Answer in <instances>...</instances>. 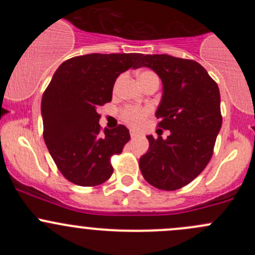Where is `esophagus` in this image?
Masks as SVG:
<instances>
[{
  "label": "esophagus",
  "mask_w": 255,
  "mask_h": 255,
  "mask_svg": "<svg viewBox=\"0 0 255 255\" xmlns=\"http://www.w3.org/2000/svg\"><path fill=\"white\" fill-rule=\"evenodd\" d=\"M138 135H139V134H138V133L137 132H135V130H130V137H132L133 138V139H134V138H137L138 137Z\"/></svg>",
  "instance_id": "esophagus-1"
}]
</instances>
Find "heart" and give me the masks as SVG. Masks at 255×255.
Masks as SVG:
<instances>
[{
	"mask_svg": "<svg viewBox=\"0 0 255 255\" xmlns=\"http://www.w3.org/2000/svg\"><path fill=\"white\" fill-rule=\"evenodd\" d=\"M154 75L151 71H142L138 76V79L146 78V76ZM150 110L148 107H138V106H127L121 111V118L125 123L133 128H140L145 121L146 116L149 115Z\"/></svg>",
	"mask_w": 255,
	"mask_h": 255,
	"instance_id": "heart-1",
	"label": "heart"
}]
</instances>
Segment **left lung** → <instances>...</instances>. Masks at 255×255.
I'll use <instances>...</instances> for the list:
<instances>
[{"label":"left lung","instance_id":"8db88e82","mask_svg":"<svg viewBox=\"0 0 255 255\" xmlns=\"http://www.w3.org/2000/svg\"><path fill=\"white\" fill-rule=\"evenodd\" d=\"M155 71L163 82L156 110L166 139L148 135L149 149L139 159L144 179L156 189L174 191L190 184L212 158L222 126L220 90L204 66L166 54L142 55L138 68ZM160 129H158V132Z\"/></svg>","mask_w":255,"mask_h":255}]
</instances>
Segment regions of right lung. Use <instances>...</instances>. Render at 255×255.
Wrapping results in <instances>:
<instances>
[{"mask_svg": "<svg viewBox=\"0 0 255 255\" xmlns=\"http://www.w3.org/2000/svg\"><path fill=\"white\" fill-rule=\"evenodd\" d=\"M140 54H87L64 61L42 97L43 137L65 179L96 186L111 177V156L130 139L120 125L101 130L97 109L112 100L116 79L137 69Z\"/></svg>", "mask_w": 255, "mask_h": 255, "instance_id": "right-lung-1", "label": "right lung"}]
</instances>
